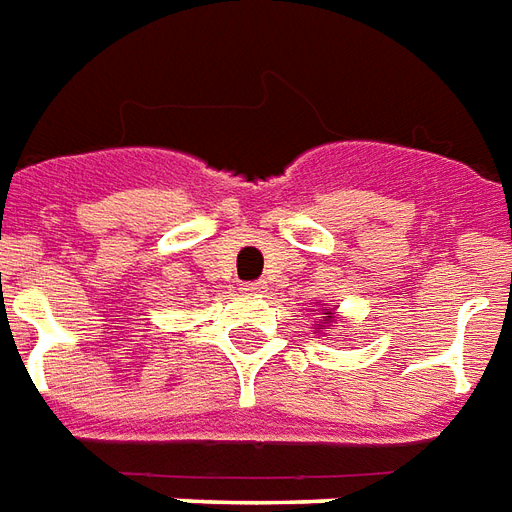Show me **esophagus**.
Segmentation results:
<instances>
[{"mask_svg":"<svg viewBox=\"0 0 512 512\" xmlns=\"http://www.w3.org/2000/svg\"><path fill=\"white\" fill-rule=\"evenodd\" d=\"M246 295H263L266 293V282H249V285L241 287Z\"/></svg>","mask_w":512,"mask_h":512,"instance_id":"1","label":"esophagus"}]
</instances>
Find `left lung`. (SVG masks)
Wrapping results in <instances>:
<instances>
[{
	"label": "left lung",
	"instance_id": "1",
	"mask_svg": "<svg viewBox=\"0 0 512 512\" xmlns=\"http://www.w3.org/2000/svg\"><path fill=\"white\" fill-rule=\"evenodd\" d=\"M320 309H312L314 314H317V331H328L333 323H336V306H328V304H317Z\"/></svg>",
	"mask_w": 512,
	"mask_h": 512
}]
</instances>
